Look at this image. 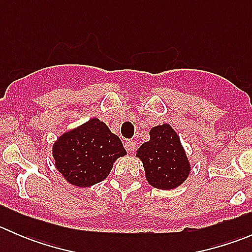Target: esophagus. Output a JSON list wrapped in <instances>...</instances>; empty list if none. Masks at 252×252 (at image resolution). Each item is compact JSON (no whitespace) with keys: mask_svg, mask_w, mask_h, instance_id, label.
<instances>
[{"mask_svg":"<svg viewBox=\"0 0 252 252\" xmlns=\"http://www.w3.org/2000/svg\"><path fill=\"white\" fill-rule=\"evenodd\" d=\"M124 147H126V150L128 152H134V151H135V149H136V144L134 141L128 140V141L124 142Z\"/></svg>","mask_w":252,"mask_h":252,"instance_id":"34e87169","label":"esophagus"}]
</instances>
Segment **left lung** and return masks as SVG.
I'll return each instance as SVG.
<instances>
[{"label": "left lung", "mask_w": 252, "mask_h": 252, "mask_svg": "<svg viewBox=\"0 0 252 252\" xmlns=\"http://www.w3.org/2000/svg\"><path fill=\"white\" fill-rule=\"evenodd\" d=\"M142 162L147 183L159 190L180 187L191 172L179 135L168 123L159 124L150 130V140L136 150Z\"/></svg>", "instance_id": "obj_1"}]
</instances>
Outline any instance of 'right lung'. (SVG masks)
<instances>
[{"label": "right lung", "instance_id": "add662e5", "mask_svg": "<svg viewBox=\"0 0 252 252\" xmlns=\"http://www.w3.org/2000/svg\"><path fill=\"white\" fill-rule=\"evenodd\" d=\"M126 155L121 139L98 118L65 131L52 145L56 168L78 188L93 187L105 180L117 158Z\"/></svg>", "mask_w": 252, "mask_h": 252}]
</instances>
